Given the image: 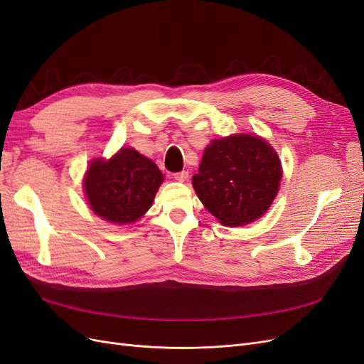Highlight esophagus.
<instances>
[{"label": "esophagus", "mask_w": 364, "mask_h": 364, "mask_svg": "<svg viewBox=\"0 0 364 364\" xmlns=\"http://www.w3.org/2000/svg\"><path fill=\"white\" fill-rule=\"evenodd\" d=\"M173 178H174V181H178V182H185L186 179H188V171H179V173H174V174H173Z\"/></svg>", "instance_id": "esophagus-1"}]
</instances>
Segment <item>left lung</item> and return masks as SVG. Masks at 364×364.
Wrapping results in <instances>:
<instances>
[{
  "instance_id": "1",
  "label": "left lung",
  "mask_w": 364,
  "mask_h": 364,
  "mask_svg": "<svg viewBox=\"0 0 364 364\" xmlns=\"http://www.w3.org/2000/svg\"><path fill=\"white\" fill-rule=\"evenodd\" d=\"M281 178V161L270 144L253 135H230L205 149L193 186L220 223L243 226L267 211Z\"/></svg>"
}]
</instances>
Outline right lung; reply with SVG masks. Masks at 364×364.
<instances>
[{"label": "right lung", "mask_w": 364, "mask_h": 364, "mask_svg": "<svg viewBox=\"0 0 364 364\" xmlns=\"http://www.w3.org/2000/svg\"><path fill=\"white\" fill-rule=\"evenodd\" d=\"M161 170L134 149H121L109 161L95 159L85 176V193L92 211L117 225L134 223L151 206Z\"/></svg>", "instance_id": "obj_1"}]
</instances>
